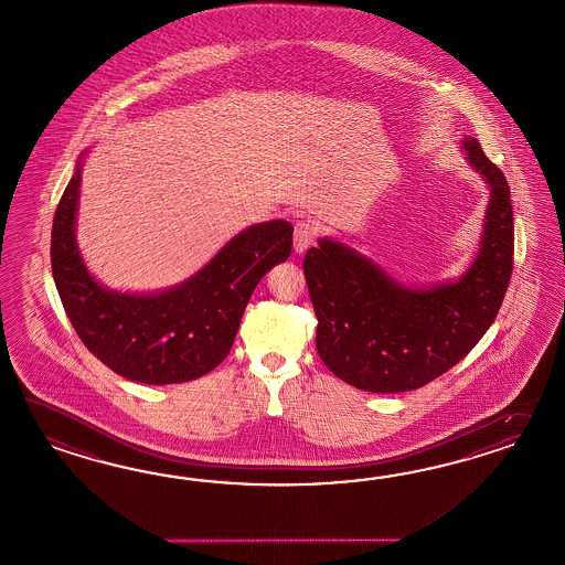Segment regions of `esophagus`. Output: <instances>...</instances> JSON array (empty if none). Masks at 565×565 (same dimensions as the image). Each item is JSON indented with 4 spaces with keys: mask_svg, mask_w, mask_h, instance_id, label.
I'll list each match as a JSON object with an SVG mask.
<instances>
[{
    "mask_svg": "<svg viewBox=\"0 0 565 565\" xmlns=\"http://www.w3.org/2000/svg\"><path fill=\"white\" fill-rule=\"evenodd\" d=\"M316 233H318V227H316L313 221H299V223L295 225V235H292L295 252H297V254H303L305 249L313 244Z\"/></svg>",
    "mask_w": 565,
    "mask_h": 565,
    "instance_id": "34e87169",
    "label": "esophagus"
}]
</instances>
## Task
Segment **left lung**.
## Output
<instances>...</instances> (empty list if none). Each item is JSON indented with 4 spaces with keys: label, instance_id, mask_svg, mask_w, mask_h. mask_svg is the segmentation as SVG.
Segmentation results:
<instances>
[{
    "label": "left lung",
    "instance_id": "left-lung-1",
    "mask_svg": "<svg viewBox=\"0 0 565 565\" xmlns=\"http://www.w3.org/2000/svg\"><path fill=\"white\" fill-rule=\"evenodd\" d=\"M461 147L490 186V204L478 254L459 278L407 287L330 237L305 254L319 356L356 390H418L465 359L498 316L514 258L510 189L478 139L465 137Z\"/></svg>",
    "mask_w": 565,
    "mask_h": 565
}]
</instances>
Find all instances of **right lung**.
Here are the masks:
<instances>
[{
    "label": "right lung",
    "instance_id": "add662e5",
    "mask_svg": "<svg viewBox=\"0 0 565 565\" xmlns=\"http://www.w3.org/2000/svg\"><path fill=\"white\" fill-rule=\"evenodd\" d=\"M86 153L58 201L51 232L53 278L75 332L94 356L129 381L170 385L211 373L230 354L262 276L289 258L292 225L275 218L247 227L170 289H108L87 270L75 239Z\"/></svg>",
    "mask_w": 565,
    "mask_h": 565
}]
</instances>
